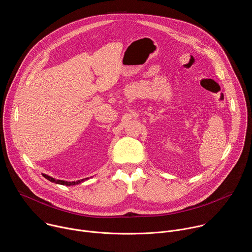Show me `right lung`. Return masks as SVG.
Listing matches in <instances>:
<instances>
[{"mask_svg":"<svg viewBox=\"0 0 252 252\" xmlns=\"http://www.w3.org/2000/svg\"><path fill=\"white\" fill-rule=\"evenodd\" d=\"M43 176L45 177V178H47L48 181H50V182H52V183H55V184H57V185H62V186H66V187H73V186H77V185H80V184H82V183H84V182H86V181H88L89 179V177H87V178H84V179H81V181H77V182H65V181H61V179H57V178H54V177H52V176H50V175H48V174H45V173H43Z\"/></svg>","mask_w":252,"mask_h":252,"instance_id":"add662e5","label":"right lung"}]
</instances>
